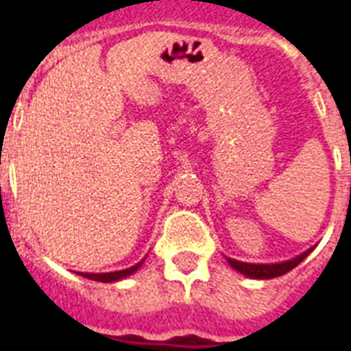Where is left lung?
<instances>
[{"label": "left lung", "mask_w": 351, "mask_h": 351, "mask_svg": "<svg viewBox=\"0 0 351 351\" xmlns=\"http://www.w3.org/2000/svg\"><path fill=\"white\" fill-rule=\"evenodd\" d=\"M311 251H313V247L306 250L304 253H300V255H297L295 258H289V261H284V262H275V264H251V262L234 261V258H230V256H228V262H230V266L233 267V269H237V271L245 275V277L267 280V278L280 277V275H284V273L291 271L295 266H299L300 262L310 255Z\"/></svg>", "instance_id": "8db88e82"}]
</instances>
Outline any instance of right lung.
I'll list each match as a JSON object with an SVG mask.
<instances>
[{
  "mask_svg": "<svg viewBox=\"0 0 351 351\" xmlns=\"http://www.w3.org/2000/svg\"><path fill=\"white\" fill-rule=\"evenodd\" d=\"M143 261H145V256H143L142 261L138 262V264H134V266L127 267V269H120V271H109V273H80L78 271V275L89 278V280H96V282H117V280L131 277L132 273H136L138 269H140V266L143 264Z\"/></svg>",
  "mask_w": 351,
  "mask_h": 351,
  "instance_id": "1",
  "label": "right lung"
}]
</instances>
